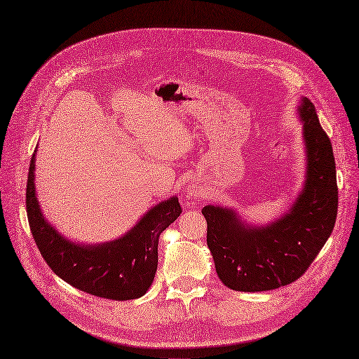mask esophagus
I'll use <instances>...</instances> for the list:
<instances>
[{"label":"esophagus","mask_w":359,"mask_h":359,"mask_svg":"<svg viewBox=\"0 0 359 359\" xmlns=\"http://www.w3.org/2000/svg\"><path fill=\"white\" fill-rule=\"evenodd\" d=\"M187 192H188L189 200H192V198H195V196H196V194H198V192H196L194 188H188V191H187Z\"/></svg>","instance_id":"esophagus-1"}]
</instances>
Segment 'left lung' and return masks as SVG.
<instances>
[{
	"label": "left lung",
	"instance_id": "obj_1",
	"mask_svg": "<svg viewBox=\"0 0 359 359\" xmlns=\"http://www.w3.org/2000/svg\"><path fill=\"white\" fill-rule=\"evenodd\" d=\"M297 112L306 146V180L288 213L256 228L231 208H203L216 272L235 291L256 293L294 283L333 232L339 204L333 148L308 97H302Z\"/></svg>",
	"mask_w": 359,
	"mask_h": 359
}]
</instances>
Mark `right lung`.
<instances>
[{
  "label": "right lung",
  "instance_id": "obj_1",
  "mask_svg": "<svg viewBox=\"0 0 359 359\" xmlns=\"http://www.w3.org/2000/svg\"><path fill=\"white\" fill-rule=\"evenodd\" d=\"M35 152L26 183V213L35 244L51 271L93 296L111 300L142 297L158 268V238L182 213L177 196L152 207L135 228L111 243L76 244L50 226L39 208L34 183Z\"/></svg>",
  "mask_w": 359,
  "mask_h": 359
}]
</instances>
